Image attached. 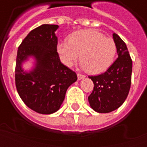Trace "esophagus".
Returning a JSON list of instances; mask_svg holds the SVG:
<instances>
[{
  "instance_id": "esophagus-1",
  "label": "esophagus",
  "mask_w": 147,
  "mask_h": 147,
  "mask_svg": "<svg viewBox=\"0 0 147 147\" xmlns=\"http://www.w3.org/2000/svg\"><path fill=\"white\" fill-rule=\"evenodd\" d=\"M77 77H78V80H80L83 79L84 77H85V75H83V74H80V73H78L77 74Z\"/></svg>"
}]
</instances>
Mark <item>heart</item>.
Returning <instances> with one entry per match:
<instances>
[{"label": "heart", "instance_id": "b5f03b06", "mask_svg": "<svg viewBox=\"0 0 147 147\" xmlns=\"http://www.w3.org/2000/svg\"><path fill=\"white\" fill-rule=\"evenodd\" d=\"M57 53L61 62L67 67L72 66L80 57L81 65L87 72L99 74L113 64L117 45L113 39L98 30H81L71 34L68 42H60Z\"/></svg>", "mask_w": 147, "mask_h": 147}]
</instances>
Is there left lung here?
I'll list each match as a JSON object with an SVG mask.
<instances>
[{
	"mask_svg": "<svg viewBox=\"0 0 147 147\" xmlns=\"http://www.w3.org/2000/svg\"><path fill=\"white\" fill-rule=\"evenodd\" d=\"M113 35L118 57L105 72L89 76L94 83L93 91L88 97L90 105L101 113L119 108L126 100L131 83L132 61L127 45L117 34Z\"/></svg>",
	"mask_w": 147,
	"mask_h": 147,
	"instance_id": "obj_1",
	"label": "left lung"
}]
</instances>
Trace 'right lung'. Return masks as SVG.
<instances>
[{
	"instance_id": "1",
	"label": "right lung",
	"mask_w": 147,
	"mask_h": 147,
	"mask_svg": "<svg viewBox=\"0 0 147 147\" xmlns=\"http://www.w3.org/2000/svg\"><path fill=\"white\" fill-rule=\"evenodd\" d=\"M58 25L43 24L30 31L18 48L15 81L19 95L27 107L51 114L60 109L76 73L62 64L57 53ZM28 55H34L36 67L29 74L21 68Z\"/></svg>"
}]
</instances>
